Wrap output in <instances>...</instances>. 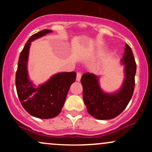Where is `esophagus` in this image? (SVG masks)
Wrapping results in <instances>:
<instances>
[{"label": "esophagus", "instance_id": "obj_1", "mask_svg": "<svg viewBox=\"0 0 152 152\" xmlns=\"http://www.w3.org/2000/svg\"><path fill=\"white\" fill-rule=\"evenodd\" d=\"M81 74L80 72H78L77 75H76V81H81Z\"/></svg>", "mask_w": 152, "mask_h": 152}]
</instances>
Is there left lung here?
<instances>
[{
	"label": "left lung",
	"mask_w": 152,
	"mask_h": 152,
	"mask_svg": "<svg viewBox=\"0 0 152 152\" xmlns=\"http://www.w3.org/2000/svg\"><path fill=\"white\" fill-rule=\"evenodd\" d=\"M124 67V79L121 88L114 93H106L101 88L99 76L86 73L82 76L83 99L88 114L100 120L112 119L118 116L129 103L134 90V77L137 71L135 59L132 48L125 45L121 59Z\"/></svg>",
	"instance_id": "8db88e82"
}]
</instances>
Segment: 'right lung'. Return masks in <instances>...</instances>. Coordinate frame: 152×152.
Segmentation results:
<instances>
[{
  "label": "right lung",
  "mask_w": 152,
  "mask_h": 152,
  "mask_svg": "<svg viewBox=\"0 0 152 152\" xmlns=\"http://www.w3.org/2000/svg\"><path fill=\"white\" fill-rule=\"evenodd\" d=\"M51 32L42 30L31 36L20 54L15 74L17 94L23 107L31 116L45 119L60 114L69 88L76 78L74 71L58 73L38 86L29 78L27 66L31 42Z\"/></svg>",
  "instance_id": "right-lung-1"
}]
</instances>
